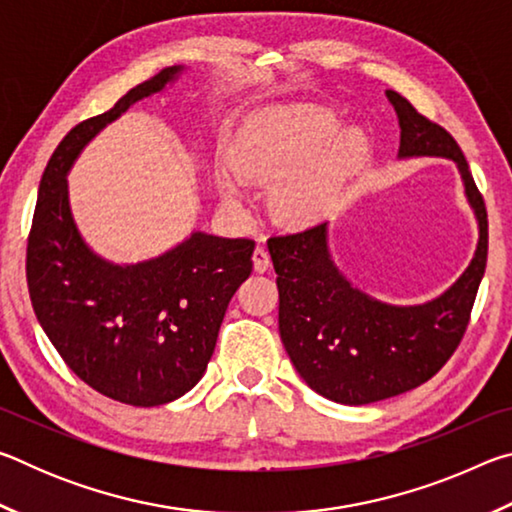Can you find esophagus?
<instances>
[{"label": "esophagus", "mask_w": 512, "mask_h": 512, "mask_svg": "<svg viewBox=\"0 0 512 512\" xmlns=\"http://www.w3.org/2000/svg\"><path fill=\"white\" fill-rule=\"evenodd\" d=\"M253 266H255L257 273H266L268 271V266H271V255H268L266 248L257 246L253 250Z\"/></svg>", "instance_id": "1"}]
</instances>
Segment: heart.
<instances>
[{
	"label": "heart",
	"mask_w": 512,
	"mask_h": 512,
	"mask_svg": "<svg viewBox=\"0 0 512 512\" xmlns=\"http://www.w3.org/2000/svg\"><path fill=\"white\" fill-rule=\"evenodd\" d=\"M368 149L359 126L341 128V117L318 103H289L257 112L237 137L232 167L248 183L274 185L273 210L289 223H311L339 196L343 180ZM221 198L241 203V187L219 178Z\"/></svg>",
	"instance_id": "1"
}]
</instances>
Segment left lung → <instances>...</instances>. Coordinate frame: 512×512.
I'll use <instances>...</instances> for the list:
<instances>
[{
	"label": "left lung",
	"instance_id": "1",
	"mask_svg": "<svg viewBox=\"0 0 512 512\" xmlns=\"http://www.w3.org/2000/svg\"><path fill=\"white\" fill-rule=\"evenodd\" d=\"M386 97L400 119L397 160H452L479 241L470 264L440 296L418 305H393L354 287L343 275L329 250L327 221L268 239L284 350L311 391L348 406L411 391L445 366L463 339L488 259V214L463 151L402 94L388 90Z\"/></svg>",
	"mask_w": 512,
	"mask_h": 512
}]
</instances>
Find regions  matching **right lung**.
I'll use <instances>...</instances> for the list:
<instances>
[{
    "label": "right lung",
    "mask_w": 512,
    "mask_h": 512,
    "mask_svg": "<svg viewBox=\"0 0 512 512\" xmlns=\"http://www.w3.org/2000/svg\"><path fill=\"white\" fill-rule=\"evenodd\" d=\"M185 72L162 69L63 137L42 173L27 246L31 305L49 341L76 377L131 406L167 404L198 384L225 309L253 271L255 241L194 230L158 257L115 264L83 239L67 173L103 128Z\"/></svg>",
    "instance_id": "obj_1"
}]
</instances>
